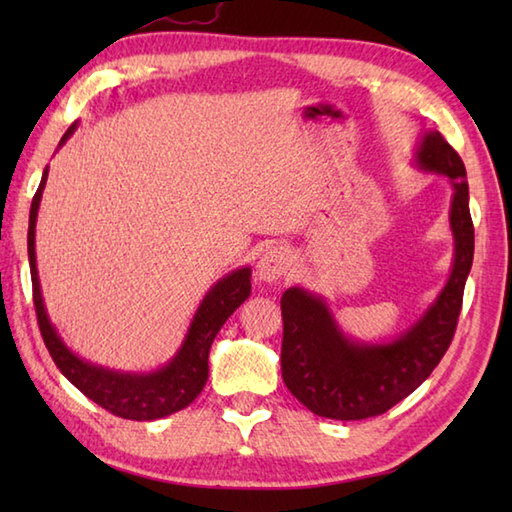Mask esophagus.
<instances>
[{
    "label": "esophagus",
    "mask_w": 512,
    "mask_h": 512,
    "mask_svg": "<svg viewBox=\"0 0 512 512\" xmlns=\"http://www.w3.org/2000/svg\"><path fill=\"white\" fill-rule=\"evenodd\" d=\"M292 266V253L286 246H270L266 253L259 257L257 262V275L264 281H275L284 277Z\"/></svg>",
    "instance_id": "obj_1"
}]
</instances>
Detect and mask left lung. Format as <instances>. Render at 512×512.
I'll list each match as a JSON object with an SVG mask.
<instances>
[{"label": "left lung", "mask_w": 512, "mask_h": 512, "mask_svg": "<svg viewBox=\"0 0 512 512\" xmlns=\"http://www.w3.org/2000/svg\"><path fill=\"white\" fill-rule=\"evenodd\" d=\"M424 169L453 180L451 228L455 264L442 295L413 328L389 345H356L336 330L325 303L299 288L281 297L284 341L281 376L301 405L332 420H363L416 391L447 354L462 312L471 273L475 231L464 162L440 132L424 136L418 151Z\"/></svg>", "instance_id": "left-lung-1"}]
</instances>
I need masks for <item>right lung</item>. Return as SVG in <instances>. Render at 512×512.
<instances>
[{
    "label": "right lung",
    "instance_id": "1",
    "mask_svg": "<svg viewBox=\"0 0 512 512\" xmlns=\"http://www.w3.org/2000/svg\"><path fill=\"white\" fill-rule=\"evenodd\" d=\"M74 132V125L65 132L61 143ZM48 169L43 171L39 189L32 198L30 206V224H28V259H30V277H32V301H35L37 323L52 356L54 365L61 369V374L70 383L83 391L85 396L94 400L96 405L105 411L114 413L125 420H156L171 416L200 396V391L209 378V350L211 343L220 332L226 319L242 306L250 295V270L242 268L235 273L226 275L217 286L206 295L202 306L195 314L191 330L187 334L182 350L173 361L149 376H132V374H116L110 369L83 363L79 356H74L68 347L54 332L48 321V314L43 310L37 264H35V224L37 211L41 202V191L46 184Z\"/></svg>",
    "mask_w": 512,
    "mask_h": 512
}]
</instances>
